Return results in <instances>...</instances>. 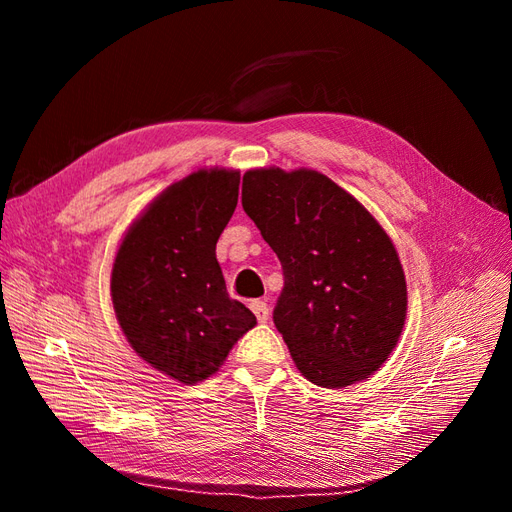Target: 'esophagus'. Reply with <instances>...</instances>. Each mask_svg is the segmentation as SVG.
<instances>
[{"label": "esophagus", "mask_w": 512, "mask_h": 512, "mask_svg": "<svg viewBox=\"0 0 512 512\" xmlns=\"http://www.w3.org/2000/svg\"><path fill=\"white\" fill-rule=\"evenodd\" d=\"M251 310L255 312V317H257V321H259V323H266V321L270 319V308H268V304H266V302L253 300V302H251Z\"/></svg>", "instance_id": "34e87169"}]
</instances>
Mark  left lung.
<instances>
[{
  "mask_svg": "<svg viewBox=\"0 0 512 512\" xmlns=\"http://www.w3.org/2000/svg\"><path fill=\"white\" fill-rule=\"evenodd\" d=\"M242 208L283 266L274 325L310 383L342 389L381 368L406 319V278L385 229L315 170H249Z\"/></svg>",
  "mask_w": 512,
  "mask_h": 512,
  "instance_id": "1",
  "label": "left lung"
}]
</instances>
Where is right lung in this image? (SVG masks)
Masks as SVG:
<instances>
[{
  "instance_id": "obj_1",
  "label": "right lung",
  "mask_w": 512,
  "mask_h": 512,
  "mask_svg": "<svg viewBox=\"0 0 512 512\" xmlns=\"http://www.w3.org/2000/svg\"><path fill=\"white\" fill-rule=\"evenodd\" d=\"M238 187L240 172L219 168L170 185L129 227L112 266V304L131 349L185 385L217 372L257 323L229 298L214 253Z\"/></svg>"
}]
</instances>
